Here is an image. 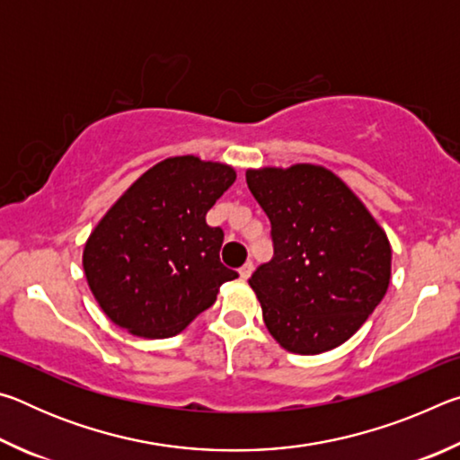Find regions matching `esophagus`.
<instances>
[{
    "label": "esophagus",
    "mask_w": 460,
    "mask_h": 460,
    "mask_svg": "<svg viewBox=\"0 0 460 460\" xmlns=\"http://www.w3.org/2000/svg\"><path fill=\"white\" fill-rule=\"evenodd\" d=\"M252 274H253V263L252 261H247V263H243V266L239 268V276L243 278V279H247Z\"/></svg>",
    "instance_id": "obj_1"
}]
</instances>
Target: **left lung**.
Here are the masks:
<instances>
[{"label":"left lung","mask_w":460,"mask_h":460,"mask_svg":"<svg viewBox=\"0 0 460 460\" xmlns=\"http://www.w3.org/2000/svg\"><path fill=\"white\" fill-rule=\"evenodd\" d=\"M271 223L274 258L253 271L263 323L290 353L318 355L359 331L392 274L387 235L331 170H247Z\"/></svg>","instance_id":"1"}]
</instances>
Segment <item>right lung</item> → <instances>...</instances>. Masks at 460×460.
Masks as SVG:
<instances>
[{
  "label": "right lung",
  "mask_w": 460,
  "mask_h": 460,
  "mask_svg": "<svg viewBox=\"0 0 460 460\" xmlns=\"http://www.w3.org/2000/svg\"><path fill=\"white\" fill-rule=\"evenodd\" d=\"M235 182V170L176 155L147 170L109 208L84 245L93 296L137 337L164 339L215 305L239 274L219 258L225 233L207 213Z\"/></svg>",
  "instance_id": "obj_1"
}]
</instances>
